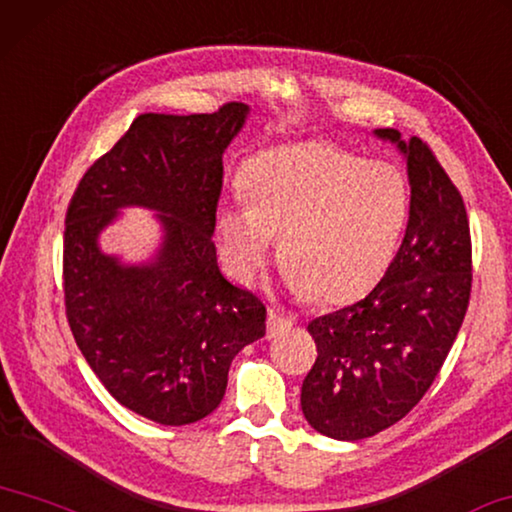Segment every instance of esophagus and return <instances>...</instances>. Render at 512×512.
I'll list each match as a JSON object with an SVG mask.
<instances>
[{
    "label": "esophagus",
    "mask_w": 512,
    "mask_h": 512,
    "mask_svg": "<svg viewBox=\"0 0 512 512\" xmlns=\"http://www.w3.org/2000/svg\"><path fill=\"white\" fill-rule=\"evenodd\" d=\"M291 323H294V321H291L289 316H282L280 312L271 310L269 319H266V332H269V337H278L282 330H287L291 326Z\"/></svg>",
    "instance_id": "34e87169"
}]
</instances>
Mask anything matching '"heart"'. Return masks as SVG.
<instances>
[{"instance_id": "b5f03b06", "label": "heart", "mask_w": 512, "mask_h": 512, "mask_svg": "<svg viewBox=\"0 0 512 512\" xmlns=\"http://www.w3.org/2000/svg\"><path fill=\"white\" fill-rule=\"evenodd\" d=\"M246 198L218 214L225 262L253 285L275 234L289 287L316 305H346L383 278L410 216L399 168L332 143L266 150L243 175Z\"/></svg>"}]
</instances>
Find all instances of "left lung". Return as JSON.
Returning a JSON list of instances; mask_svg holds the SVG:
<instances>
[{
    "mask_svg": "<svg viewBox=\"0 0 512 512\" xmlns=\"http://www.w3.org/2000/svg\"><path fill=\"white\" fill-rule=\"evenodd\" d=\"M408 161L410 218L367 298L310 321L314 367L300 408L316 433L364 440L401 421L440 373L472 291V237L460 191L424 141L376 129Z\"/></svg>",
    "mask_w": 512,
    "mask_h": 512,
    "instance_id": "1",
    "label": "left lung"
}]
</instances>
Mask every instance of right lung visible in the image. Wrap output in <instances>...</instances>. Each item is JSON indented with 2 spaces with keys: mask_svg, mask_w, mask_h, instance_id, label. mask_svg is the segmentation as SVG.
<instances>
[{
  "mask_svg": "<svg viewBox=\"0 0 512 512\" xmlns=\"http://www.w3.org/2000/svg\"><path fill=\"white\" fill-rule=\"evenodd\" d=\"M248 107L143 113L72 193L63 232V298L81 355L120 405L164 426L207 417L227 371L266 332V307L218 269L216 207L223 152ZM157 208L165 243L152 263L125 267L96 237L120 206Z\"/></svg>",
  "mask_w": 512,
  "mask_h": 512,
  "instance_id": "obj_1",
  "label": "right lung"
}]
</instances>
